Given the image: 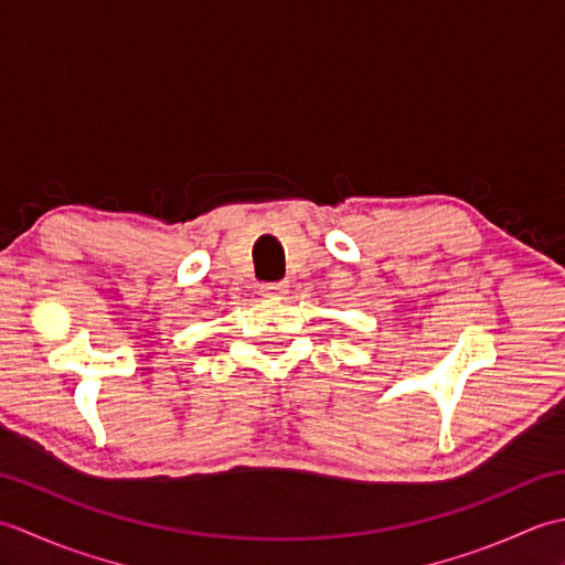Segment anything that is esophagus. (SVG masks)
Instances as JSON below:
<instances>
[{"label":"esophagus","instance_id":"1","mask_svg":"<svg viewBox=\"0 0 565 565\" xmlns=\"http://www.w3.org/2000/svg\"><path fill=\"white\" fill-rule=\"evenodd\" d=\"M286 289H289V284H286V281H264V284L259 286L262 296H267V298L281 296V294H286Z\"/></svg>","mask_w":565,"mask_h":565}]
</instances>
